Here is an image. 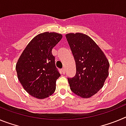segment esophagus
Returning a JSON list of instances; mask_svg holds the SVG:
<instances>
[{
  "mask_svg": "<svg viewBox=\"0 0 126 126\" xmlns=\"http://www.w3.org/2000/svg\"><path fill=\"white\" fill-rule=\"evenodd\" d=\"M62 74H65V69H64V68H63V69H62Z\"/></svg>",
  "mask_w": 126,
  "mask_h": 126,
  "instance_id": "esophagus-1",
  "label": "esophagus"
}]
</instances>
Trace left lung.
Instances as JSON below:
<instances>
[{
  "label": "left lung",
  "instance_id": "8db88e82",
  "mask_svg": "<svg viewBox=\"0 0 126 126\" xmlns=\"http://www.w3.org/2000/svg\"><path fill=\"white\" fill-rule=\"evenodd\" d=\"M65 37L76 67L75 76L67 78L70 88L81 97H91L103 87L109 76V61L96 43L86 34L69 33Z\"/></svg>",
  "mask_w": 126,
  "mask_h": 126
}]
</instances>
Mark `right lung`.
Returning <instances> with one entry per match:
<instances>
[{
    "label": "right lung",
    "instance_id": "add662e5",
    "mask_svg": "<svg viewBox=\"0 0 126 126\" xmlns=\"http://www.w3.org/2000/svg\"><path fill=\"white\" fill-rule=\"evenodd\" d=\"M62 35L57 33H40L28 43L17 61V78L24 90L32 96L43 99L52 95L60 77L55 66L53 47Z\"/></svg>",
    "mask_w": 126,
    "mask_h": 126
}]
</instances>
